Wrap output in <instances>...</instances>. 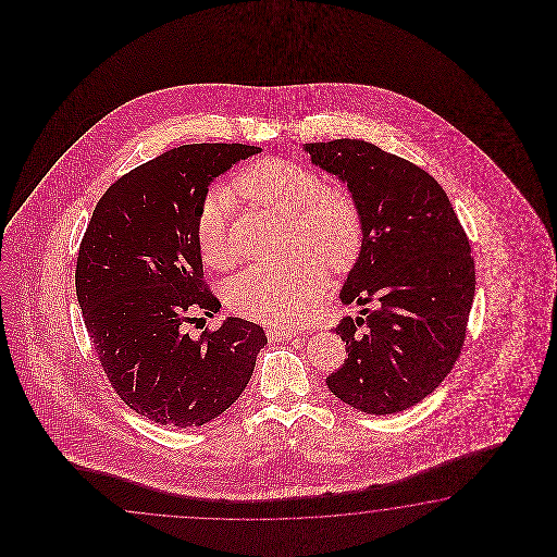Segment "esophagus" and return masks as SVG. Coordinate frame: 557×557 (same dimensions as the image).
<instances>
[{"mask_svg": "<svg viewBox=\"0 0 557 557\" xmlns=\"http://www.w3.org/2000/svg\"><path fill=\"white\" fill-rule=\"evenodd\" d=\"M298 331H290V329H281V326H276V329H269L267 331V336H269V341H273V343H281V341H288V338H295Z\"/></svg>", "mask_w": 557, "mask_h": 557, "instance_id": "34e87169", "label": "esophagus"}]
</instances>
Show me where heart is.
<instances>
[{
	"label": "heart",
	"mask_w": 557,
	"mask_h": 557,
	"mask_svg": "<svg viewBox=\"0 0 557 557\" xmlns=\"http://www.w3.org/2000/svg\"><path fill=\"white\" fill-rule=\"evenodd\" d=\"M233 189L243 199L286 219V261L250 267L226 286V305L240 317L295 329L317 314L329 288L326 269L346 273L364 247V221L355 195L326 185L317 169L293 159L247 166ZM195 238L211 269H228L235 249L228 233V197L209 193L197 209Z\"/></svg>",
	"instance_id": "b5f03b06"
}]
</instances>
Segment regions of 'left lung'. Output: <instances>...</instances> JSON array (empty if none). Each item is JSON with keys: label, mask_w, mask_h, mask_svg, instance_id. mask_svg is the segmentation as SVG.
I'll return each instance as SVG.
<instances>
[{"label": "left lung", "mask_w": 557, "mask_h": 557, "mask_svg": "<svg viewBox=\"0 0 557 557\" xmlns=\"http://www.w3.org/2000/svg\"><path fill=\"white\" fill-rule=\"evenodd\" d=\"M305 151L360 205L364 247L341 298L373 305L334 329L348 358L326 384L360 412H403L436 391L462 352L475 290L470 240L438 181L403 157L356 139Z\"/></svg>", "instance_id": "left-lung-1"}]
</instances>
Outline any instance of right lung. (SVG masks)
Masks as SVG:
<instances>
[{"mask_svg":"<svg viewBox=\"0 0 557 557\" xmlns=\"http://www.w3.org/2000/svg\"><path fill=\"white\" fill-rule=\"evenodd\" d=\"M261 147L193 143L119 177L85 228L75 290L99 364L119 398L161 426H202L247 388L267 344L228 319L193 338L187 324L221 302L205 283L195 219L207 187Z\"/></svg>","mask_w":557,"mask_h":557,"instance_id":"right-lung-1","label":"right lung"}]
</instances>
